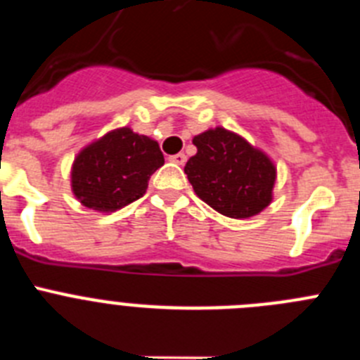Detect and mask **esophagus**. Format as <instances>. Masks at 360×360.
Segmentation results:
<instances>
[{"mask_svg":"<svg viewBox=\"0 0 360 360\" xmlns=\"http://www.w3.org/2000/svg\"><path fill=\"white\" fill-rule=\"evenodd\" d=\"M169 160L174 162V164H178V165H182V164H186L187 157H186V155H184V153H176V155L169 157Z\"/></svg>","mask_w":360,"mask_h":360,"instance_id":"1","label":"esophagus"}]
</instances>
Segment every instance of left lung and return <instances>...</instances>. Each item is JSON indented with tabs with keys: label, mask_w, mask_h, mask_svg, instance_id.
I'll return each mask as SVG.
<instances>
[{
	"label": "left lung",
	"mask_w": 360,
	"mask_h": 360,
	"mask_svg": "<svg viewBox=\"0 0 360 360\" xmlns=\"http://www.w3.org/2000/svg\"><path fill=\"white\" fill-rule=\"evenodd\" d=\"M196 155L186 171L196 195L229 218H250L272 200L276 167L236 133L209 129L193 139Z\"/></svg>",
	"instance_id": "obj_1"
}]
</instances>
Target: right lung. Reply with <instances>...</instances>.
Wrapping results in <instances>:
<instances>
[{
  "label": "right lung",
  "mask_w": 360,
  "mask_h": 360,
  "mask_svg": "<svg viewBox=\"0 0 360 360\" xmlns=\"http://www.w3.org/2000/svg\"><path fill=\"white\" fill-rule=\"evenodd\" d=\"M164 155L149 136L113 129L86 146L72 167V191L88 209L111 212L142 198Z\"/></svg>",
  "instance_id": "right-lung-1"
}]
</instances>
